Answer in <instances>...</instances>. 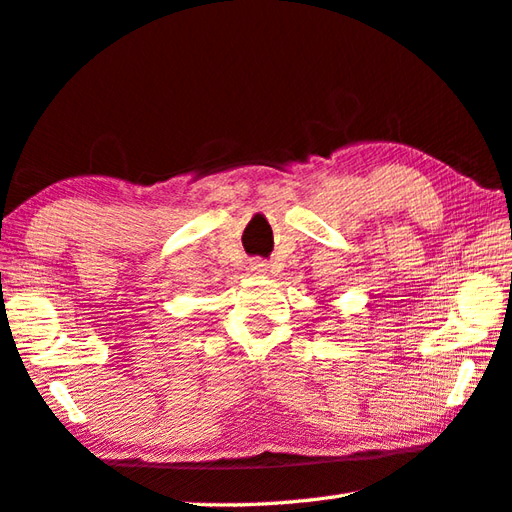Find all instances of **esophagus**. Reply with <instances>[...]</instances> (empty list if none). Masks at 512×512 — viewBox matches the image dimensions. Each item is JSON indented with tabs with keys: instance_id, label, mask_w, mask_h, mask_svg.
<instances>
[{
	"instance_id": "esophagus-1",
	"label": "esophagus",
	"mask_w": 512,
	"mask_h": 512,
	"mask_svg": "<svg viewBox=\"0 0 512 512\" xmlns=\"http://www.w3.org/2000/svg\"><path fill=\"white\" fill-rule=\"evenodd\" d=\"M250 268H253L255 273H266V270H268V264H266V262H262V259H255L253 266H250Z\"/></svg>"
}]
</instances>
